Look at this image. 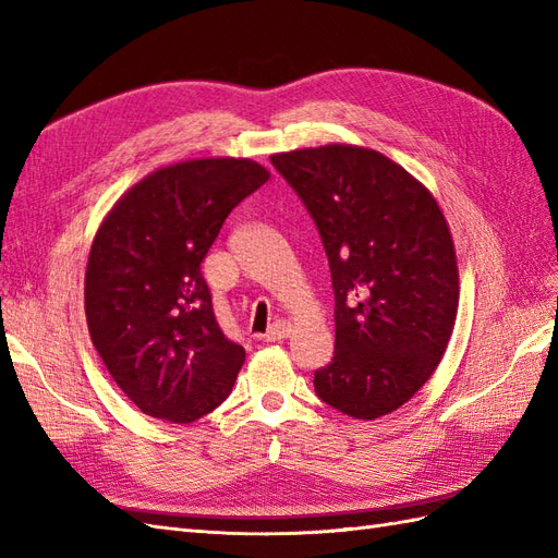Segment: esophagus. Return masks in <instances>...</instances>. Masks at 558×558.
<instances>
[{"instance_id": "1", "label": "esophagus", "mask_w": 558, "mask_h": 558, "mask_svg": "<svg viewBox=\"0 0 558 558\" xmlns=\"http://www.w3.org/2000/svg\"><path fill=\"white\" fill-rule=\"evenodd\" d=\"M293 332V326L289 324V320H277V324H272L267 328L265 332V340L267 342H279V340H286Z\"/></svg>"}]
</instances>
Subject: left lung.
Instances as JSON below:
<instances>
[{"instance_id":"8db88e82","label":"left lung","mask_w":558,"mask_h":558,"mask_svg":"<svg viewBox=\"0 0 558 558\" xmlns=\"http://www.w3.org/2000/svg\"><path fill=\"white\" fill-rule=\"evenodd\" d=\"M324 240L335 291V356L316 396L353 418L396 412L451 340L459 263L433 193L379 150L353 144L269 156Z\"/></svg>"}]
</instances>
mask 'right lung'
Returning <instances> with one entry per match:
<instances>
[{"label":"right lung","instance_id":"1","mask_svg":"<svg viewBox=\"0 0 558 558\" xmlns=\"http://www.w3.org/2000/svg\"><path fill=\"white\" fill-rule=\"evenodd\" d=\"M267 179L248 158L172 162L130 185L99 223L83 289L90 340L144 414L193 424L230 396L246 351L218 328L199 263Z\"/></svg>","mask_w":558,"mask_h":558}]
</instances>
